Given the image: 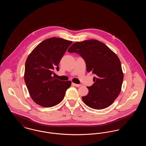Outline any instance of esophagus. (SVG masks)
I'll list each match as a JSON object with an SVG mask.
<instances>
[{"mask_svg":"<svg viewBox=\"0 0 146 146\" xmlns=\"http://www.w3.org/2000/svg\"><path fill=\"white\" fill-rule=\"evenodd\" d=\"M72 85H73V86H75L76 87H77V88H79V87L81 86V85H80V84H77L75 83H72Z\"/></svg>","mask_w":146,"mask_h":146,"instance_id":"obj_1","label":"esophagus"}]
</instances>
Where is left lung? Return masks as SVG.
<instances>
[{
	"mask_svg": "<svg viewBox=\"0 0 146 146\" xmlns=\"http://www.w3.org/2000/svg\"><path fill=\"white\" fill-rule=\"evenodd\" d=\"M68 52L81 56L87 72L96 75L94 83L87 87L88 94L82 97L84 103L95 110L111 106L120 92L124 78L118 56L103 42L94 39L74 42Z\"/></svg>",
	"mask_w": 146,
	"mask_h": 146,
	"instance_id": "obj_1",
	"label": "left lung"
}]
</instances>
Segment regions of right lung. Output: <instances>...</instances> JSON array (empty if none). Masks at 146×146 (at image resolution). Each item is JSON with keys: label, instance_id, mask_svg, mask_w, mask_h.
Masks as SVG:
<instances>
[{"label": "right lung", "instance_id": "right-lung-1", "mask_svg": "<svg viewBox=\"0 0 146 146\" xmlns=\"http://www.w3.org/2000/svg\"><path fill=\"white\" fill-rule=\"evenodd\" d=\"M72 41L52 37L39 44L28 55L24 79L29 95L36 104L51 107L60 103L70 88V81H61L52 76Z\"/></svg>", "mask_w": 146, "mask_h": 146}]
</instances>
